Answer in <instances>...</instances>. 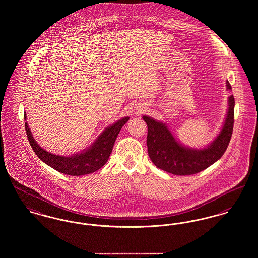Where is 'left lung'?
I'll return each instance as SVG.
<instances>
[{"label":"left lung","mask_w":258,"mask_h":258,"mask_svg":"<svg viewBox=\"0 0 258 258\" xmlns=\"http://www.w3.org/2000/svg\"><path fill=\"white\" fill-rule=\"evenodd\" d=\"M227 90L230 83L226 82ZM234 96L228 98V109L222 129L217 138L204 149H190L178 143L165 123L147 115L143 119L148 124L147 145L149 158L159 169L177 176L197 174L223 155L230 143L234 126Z\"/></svg>","instance_id":"obj_1"}]
</instances>
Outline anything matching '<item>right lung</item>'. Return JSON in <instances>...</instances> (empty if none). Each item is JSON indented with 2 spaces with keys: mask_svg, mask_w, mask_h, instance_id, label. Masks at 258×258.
I'll return each instance as SVG.
<instances>
[{
  "mask_svg": "<svg viewBox=\"0 0 258 258\" xmlns=\"http://www.w3.org/2000/svg\"><path fill=\"white\" fill-rule=\"evenodd\" d=\"M24 117L26 119V114ZM128 120L129 117L126 116L107 127L88 149L72 156H60L41 149L32 135L27 122H25V129L29 143L41 161L62 174L82 176L95 172L107 163L116 137Z\"/></svg>",
  "mask_w": 258,
  "mask_h": 258,
  "instance_id": "add662e5",
  "label": "right lung"
}]
</instances>
